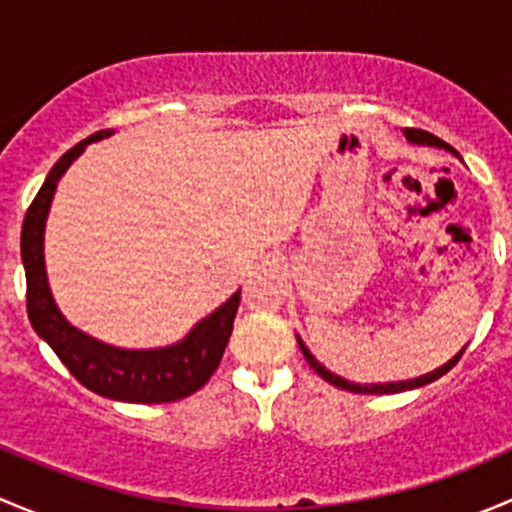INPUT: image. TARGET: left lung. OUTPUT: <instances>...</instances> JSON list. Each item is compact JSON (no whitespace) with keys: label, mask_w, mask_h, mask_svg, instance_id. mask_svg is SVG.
<instances>
[{"label":"left lung","mask_w":512,"mask_h":512,"mask_svg":"<svg viewBox=\"0 0 512 512\" xmlns=\"http://www.w3.org/2000/svg\"><path fill=\"white\" fill-rule=\"evenodd\" d=\"M404 133H406V138H409L411 143H418V146H436V148H446V151H453V148L448 146V143H443L441 138H436V136H433V133H428V131H418V128H406ZM456 156H458V153H456ZM297 342H299V349H302L304 359H307V364L312 366V369L317 371V374L322 376L324 381H329V384L339 386V389H344V391H354V394H399V391L418 389V386H426V384H431V381L441 379V376L446 374V371H451L453 366L458 364V359H461L463 352H466V347H463L461 352L453 356L451 361H446V364H443V366H438V369L431 371V374L418 376V379L396 381V384H354V381H347V379H342V376L332 374V371H329V369H324V366L319 364L317 359H314L312 352H309V349L304 347L302 339L297 337Z\"/></svg>","instance_id":"1"}]
</instances>
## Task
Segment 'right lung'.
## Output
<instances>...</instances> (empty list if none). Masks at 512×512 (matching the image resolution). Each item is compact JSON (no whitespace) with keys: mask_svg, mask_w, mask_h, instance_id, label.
<instances>
[{"mask_svg":"<svg viewBox=\"0 0 512 512\" xmlns=\"http://www.w3.org/2000/svg\"><path fill=\"white\" fill-rule=\"evenodd\" d=\"M113 131H98L54 163L44 185L29 205L22 225V262L27 272V314L34 332L54 349L79 384L113 401L128 404H168L195 394L208 384L220 366L232 334L240 289L223 307L198 322L178 344L160 349H118L96 342L64 319L51 297L44 270V225L56 183L89 143L108 138Z\"/></svg>","mask_w":512,"mask_h":512,"instance_id":"obj_1","label":"right lung"}]
</instances>
